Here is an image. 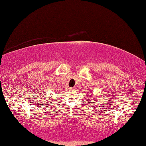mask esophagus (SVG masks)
Wrapping results in <instances>:
<instances>
[{
	"instance_id": "obj_1",
	"label": "esophagus",
	"mask_w": 146,
	"mask_h": 146,
	"mask_svg": "<svg viewBox=\"0 0 146 146\" xmlns=\"http://www.w3.org/2000/svg\"><path fill=\"white\" fill-rule=\"evenodd\" d=\"M74 89H75V88L73 87V88H70V90H74Z\"/></svg>"
}]
</instances>
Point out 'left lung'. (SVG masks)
Returning <instances> with one entry per match:
<instances>
[{
    "instance_id": "1",
    "label": "left lung",
    "mask_w": 146,
    "mask_h": 146,
    "mask_svg": "<svg viewBox=\"0 0 146 146\" xmlns=\"http://www.w3.org/2000/svg\"><path fill=\"white\" fill-rule=\"evenodd\" d=\"M90 97H91V96H90Z\"/></svg>"
}]
</instances>
